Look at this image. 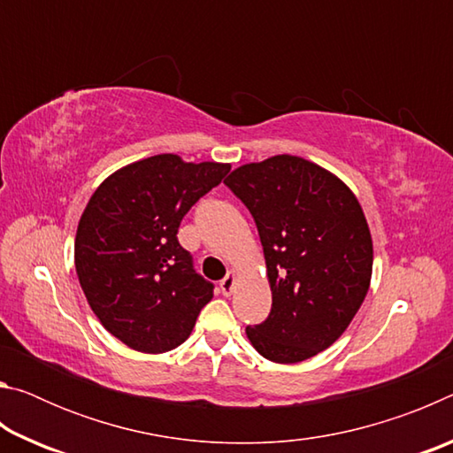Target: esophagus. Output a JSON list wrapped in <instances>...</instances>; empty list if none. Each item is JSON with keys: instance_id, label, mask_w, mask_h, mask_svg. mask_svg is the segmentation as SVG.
I'll use <instances>...</instances> for the list:
<instances>
[{"instance_id": "obj_1", "label": "esophagus", "mask_w": 453, "mask_h": 453, "mask_svg": "<svg viewBox=\"0 0 453 453\" xmlns=\"http://www.w3.org/2000/svg\"><path fill=\"white\" fill-rule=\"evenodd\" d=\"M234 283H235V275L229 272L224 280L219 281V289H221V294L224 296H229L234 291Z\"/></svg>"}]
</instances>
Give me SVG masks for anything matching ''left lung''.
Wrapping results in <instances>:
<instances>
[{"mask_svg":"<svg viewBox=\"0 0 453 453\" xmlns=\"http://www.w3.org/2000/svg\"><path fill=\"white\" fill-rule=\"evenodd\" d=\"M224 183L256 221L272 286L270 316L245 327L251 346L275 364L319 354L370 288L372 235L356 196L296 156L242 165Z\"/></svg>","mask_w":453,"mask_h":453,"instance_id":"left-lung-1","label":"left lung"}]
</instances>
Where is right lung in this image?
Wrapping results in <instances>:
<instances>
[{
	"label": "right lung",
	"mask_w": 453,
	"mask_h": 453,
	"mask_svg": "<svg viewBox=\"0 0 453 453\" xmlns=\"http://www.w3.org/2000/svg\"><path fill=\"white\" fill-rule=\"evenodd\" d=\"M227 172L162 153L110 175L91 196L75 235V270L89 308L126 346L143 354L178 348L213 297L178 229Z\"/></svg>",
	"instance_id": "right-lung-1"
}]
</instances>
